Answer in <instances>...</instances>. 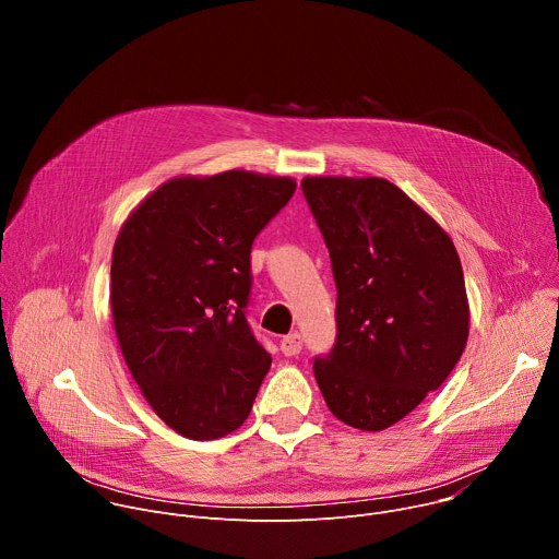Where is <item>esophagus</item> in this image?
Masks as SVG:
<instances>
[{"instance_id":"34e87169","label":"esophagus","mask_w":559,"mask_h":559,"mask_svg":"<svg viewBox=\"0 0 559 559\" xmlns=\"http://www.w3.org/2000/svg\"><path fill=\"white\" fill-rule=\"evenodd\" d=\"M300 349H302V338H300V334H289V336H285V338L281 341V352H283L285 356H296V354H300Z\"/></svg>"}]
</instances>
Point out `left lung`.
<instances>
[{"label":"left lung","mask_w":559,"mask_h":559,"mask_svg":"<svg viewBox=\"0 0 559 559\" xmlns=\"http://www.w3.org/2000/svg\"><path fill=\"white\" fill-rule=\"evenodd\" d=\"M336 281V343L313 360L330 412L362 431L412 414L460 360L468 300L449 234L380 177H307Z\"/></svg>","instance_id":"8db88e82"}]
</instances>
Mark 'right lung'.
<instances>
[{"label": "right lung", "mask_w": 559, "mask_h": 559, "mask_svg": "<svg viewBox=\"0 0 559 559\" xmlns=\"http://www.w3.org/2000/svg\"><path fill=\"white\" fill-rule=\"evenodd\" d=\"M296 190L289 177H179L145 197L112 250L110 307L126 365L154 414L214 440L252 412L272 356L254 338L250 252Z\"/></svg>", "instance_id": "obj_1"}]
</instances>
